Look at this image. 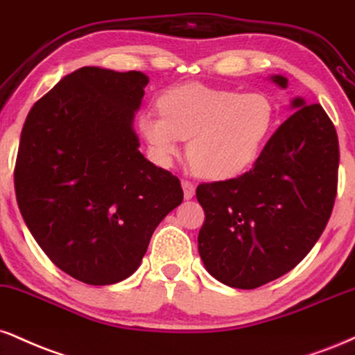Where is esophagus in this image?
I'll return each instance as SVG.
<instances>
[{"instance_id":"obj_1","label":"esophagus","mask_w":355,"mask_h":355,"mask_svg":"<svg viewBox=\"0 0 355 355\" xmlns=\"http://www.w3.org/2000/svg\"><path fill=\"white\" fill-rule=\"evenodd\" d=\"M182 189H183V195H185L187 200L193 198L195 195V185L190 180H182Z\"/></svg>"}]
</instances>
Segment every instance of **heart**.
Wrapping results in <instances>:
<instances>
[{
  "mask_svg": "<svg viewBox=\"0 0 355 355\" xmlns=\"http://www.w3.org/2000/svg\"><path fill=\"white\" fill-rule=\"evenodd\" d=\"M160 110L139 117V129L155 162L168 166L189 140L195 168L211 180H226L258 159L270 134L275 107L261 92H243L205 84L166 91Z\"/></svg>",
  "mask_w": 355,
  "mask_h": 355,
  "instance_id": "1",
  "label": "heart"
}]
</instances>
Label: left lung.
<instances>
[{
    "label": "left lung",
    "mask_w": 355,
    "mask_h": 355,
    "mask_svg": "<svg viewBox=\"0 0 355 355\" xmlns=\"http://www.w3.org/2000/svg\"><path fill=\"white\" fill-rule=\"evenodd\" d=\"M272 83L288 87L284 76ZM250 172L202 183L198 253L220 283L254 289L275 281L313 250L337 193L339 140L319 104L296 97Z\"/></svg>",
    "instance_id": "1"
}]
</instances>
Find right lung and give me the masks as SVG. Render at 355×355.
<instances>
[{
	"instance_id": "obj_1",
	"label": "right lung",
	"mask_w": 355,
	"mask_h": 355,
	"mask_svg": "<svg viewBox=\"0 0 355 355\" xmlns=\"http://www.w3.org/2000/svg\"><path fill=\"white\" fill-rule=\"evenodd\" d=\"M147 84L140 71L80 67L33 105L21 132L15 190L24 223L85 284L135 272L183 200L180 180L139 150L134 117Z\"/></svg>"
}]
</instances>
